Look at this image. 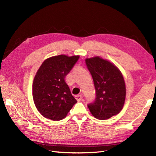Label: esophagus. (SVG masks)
<instances>
[{"mask_svg":"<svg viewBox=\"0 0 156 156\" xmlns=\"http://www.w3.org/2000/svg\"><path fill=\"white\" fill-rule=\"evenodd\" d=\"M75 98H76L77 101H80L83 100V96L81 95H77L75 96Z\"/></svg>","mask_w":156,"mask_h":156,"instance_id":"34e87169","label":"esophagus"}]
</instances>
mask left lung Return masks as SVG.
I'll list each match as a JSON object with an SVG mask.
<instances>
[{
  "label": "left lung",
  "mask_w": 156,
  "mask_h": 156,
  "mask_svg": "<svg viewBox=\"0 0 156 156\" xmlns=\"http://www.w3.org/2000/svg\"><path fill=\"white\" fill-rule=\"evenodd\" d=\"M96 88V100L88 105L97 119L107 120L122 111L126 100V84L120 69L100 56L86 58Z\"/></svg>",
  "instance_id": "obj_1"
}]
</instances>
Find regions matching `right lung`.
I'll list each match as a JSON object with an SVG mask.
<instances>
[{"instance_id":"obj_1","label":"right lung","mask_w":156,"mask_h":156,"mask_svg":"<svg viewBox=\"0 0 156 156\" xmlns=\"http://www.w3.org/2000/svg\"><path fill=\"white\" fill-rule=\"evenodd\" d=\"M79 56H51L37 71L32 84L36 107L45 118L62 120L77 101L72 96L65 77L77 62Z\"/></svg>"}]
</instances>
